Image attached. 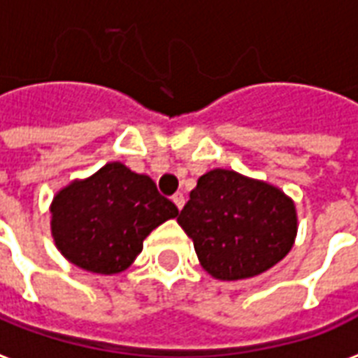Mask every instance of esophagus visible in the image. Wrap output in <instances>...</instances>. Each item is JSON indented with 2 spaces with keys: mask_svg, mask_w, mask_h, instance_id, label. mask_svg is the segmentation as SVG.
Masks as SVG:
<instances>
[{
  "mask_svg": "<svg viewBox=\"0 0 358 358\" xmlns=\"http://www.w3.org/2000/svg\"><path fill=\"white\" fill-rule=\"evenodd\" d=\"M171 200H173V204H176L179 210H182V206H185V194H182V192H176V194L171 196Z\"/></svg>",
  "mask_w": 358,
  "mask_h": 358,
  "instance_id": "34e87169",
  "label": "esophagus"
}]
</instances>
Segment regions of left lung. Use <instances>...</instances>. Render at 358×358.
I'll return each instance as SVG.
<instances>
[{
	"label": "left lung",
	"mask_w": 358,
	"mask_h": 358,
	"mask_svg": "<svg viewBox=\"0 0 358 358\" xmlns=\"http://www.w3.org/2000/svg\"><path fill=\"white\" fill-rule=\"evenodd\" d=\"M177 223L198 262L219 280H242L286 257L297 234L294 200L233 169H211L190 190Z\"/></svg>",
	"instance_id": "left-lung-1"
}]
</instances>
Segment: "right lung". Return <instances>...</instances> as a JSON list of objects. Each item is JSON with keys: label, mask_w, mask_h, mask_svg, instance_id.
<instances>
[{"label": "right lung", "mask_w": 358, "mask_h": 358, "mask_svg": "<svg viewBox=\"0 0 358 358\" xmlns=\"http://www.w3.org/2000/svg\"><path fill=\"white\" fill-rule=\"evenodd\" d=\"M177 215V206L162 196L150 177L110 162L55 194L51 234L70 263L116 275L135 262L156 227Z\"/></svg>", "instance_id": "obj_1"}]
</instances>
